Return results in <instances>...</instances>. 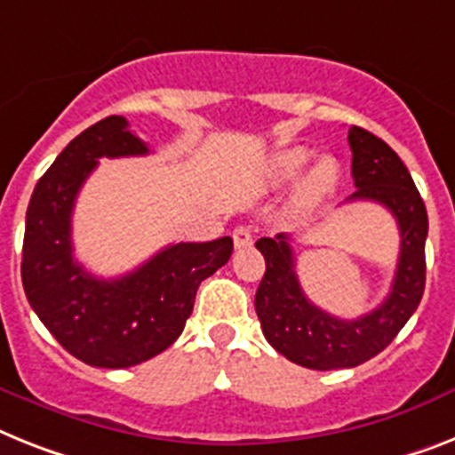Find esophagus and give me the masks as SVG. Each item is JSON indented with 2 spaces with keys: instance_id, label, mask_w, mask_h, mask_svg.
Wrapping results in <instances>:
<instances>
[{
  "instance_id": "34e87169",
  "label": "esophagus",
  "mask_w": 455,
  "mask_h": 455,
  "mask_svg": "<svg viewBox=\"0 0 455 455\" xmlns=\"http://www.w3.org/2000/svg\"><path fill=\"white\" fill-rule=\"evenodd\" d=\"M232 239H235V249H246L253 243V232H251L249 225H236Z\"/></svg>"
}]
</instances>
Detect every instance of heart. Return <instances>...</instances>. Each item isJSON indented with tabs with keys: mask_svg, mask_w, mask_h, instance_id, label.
<instances>
[{
	"mask_svg": "<svg viewBox=\"0 0 455 455\" xmlns=\"http://www.w3.org/2000/svg\"><path fill=\"white\" fill-rule=\"evenodd\" d=\"M314 153L304 146H291V148H283V151L274 153L272 160H269L267 176L274 186H281V183H288L292 179H298L299 172L307 167V163L311 160ZM337 163L332 157H321L316 163L311 164L309 172L302 176V181L298 186V202L302 204H311V202H318L321 197L335 188L337 183Z\"/></svg>",
	"mask_w": 455,
	"mask_h": 455,
	"instance_id": "obj_1",
	"label": "heart"
}]
</instances>
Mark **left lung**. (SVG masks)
Returning <instances> with one entry per match:
<instances>
[{
  "label": "left lung",
  "instance_id": "1",
  "mask_svg": "<svg viewBox=\"0 0 455 455\" xmlns=\"http://www.w3.org/2000/svg\"><path fill=\"white\" fill-rule=\"evenodd\" d=\"M355 190L347 202H377L400 228V258L388 298L365 316L347 321L318 309L295 274L288 235L262 236L265 276L255 292L262 332L281 355L309 370H344L381 354L411 318L426 288L427 212L409 169L386 141L363 127L348 130Z\"/></svg>",
  "mask_w": 455,
  "mask_h": 455
}]
</instances>
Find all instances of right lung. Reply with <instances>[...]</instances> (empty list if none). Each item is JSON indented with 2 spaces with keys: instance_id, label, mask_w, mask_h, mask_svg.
Masks as SVG:
<instances>
[{
  "instance_id": "obj_1",
  "label": "right lung",
  "mask_w": 455,
  "mask_h": 455,
  "mask_svg": "<svg viewBox=\"0 0 455 455\" xmlns=\"http://www.w3.org/2000/svg\"><path fill=\"white\" fill-rule=\"evenodd\" d=\"M123 116L71 139L34 188L22 239V288L51 335L85 365L120 370L163 354L193 314L195 292L232 255V239L172 243L118 279L74 260L71 212L100 157L146 156Z\"/></svg>"
}]
</instances>
